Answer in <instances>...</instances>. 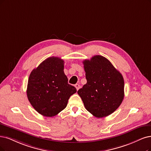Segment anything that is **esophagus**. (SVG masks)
<instances>
[{"label":"esophagus","mask_w":151,"mask_h":151,"mask_svg":"<svg viewBox=\"0 0 151 151\" xmlns=\"http://www.w3.org/2000/svg\"><path fill=\"white\" fill-rule=\"evenodd\" d=\"M75 88H76L77 90H78L79 89H80V86L79 84H76V85H75Z\"/></svg>","instance_id":"esophagus-1"}]
</instances>
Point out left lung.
<instances>
[{
    "mask_svg": "<svg viewBox=\"0 0 151 151\" xmlns=\"http://www.w3.org/2000/svg\"><path fill=\"white\" fill-rule=\"evenodd\" d=\"M86 84L78 91L87 111L100 118L112 114L124 96V82L121 73L101 55L83 61Z\"/></svg>",
    "mask_w": 151,
    "mask_h": 151,
    "instance_id": "left-lung-1",
    "label": "left lung"
}]
</instances>
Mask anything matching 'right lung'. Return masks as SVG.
<instances>
[{"mask_svg": "<svg viewBox=\"0 0 151 151\" xmlns=\"http://www.w3.org/2000/svg\"><path fill=\"white\" fill-rule=\"evenodd\" d=\"M63 70L64 61L52 57L42 61L29 76L27 98L33 108L44 116L58 114L76 92L75 87L68 84Z\"/></svg>", "mask_w": 151, "mask_h": 151, "instance_id": "1", "label": "right lung"}]
</instances>
